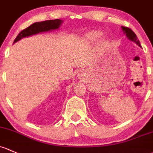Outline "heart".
<instances>
[{
    "instance_id": "b5f03b06",
    "label": "heart",
    "mask_w": 153,
    "mask_h": 153,
    "mask_svg": "<svg viewBox=\"0 0 153 153\" xmlns=\"http://www.w3.org/2000/svg\"><path fill=\"white\" fill-rule=\"evenodd\" d=\"M102 33H100V32H97V31H92V32H90L89 33H88L86 35V38L89 40H94V39L100 37L101 36Z\"/></svg>"
}]
</instances>
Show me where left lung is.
Wrapping results in <instances>:
<instances>
[{"label": "left lung", "instance_id": "left-lung-1", "mask_svg": "<svg viewBox=\"0 0 153 153\" xmlns=\"http://www.w3.org/2000/svg\"><path fill=\"white\" fill-rule=\"evenodd\" d=\"M122 28H123V30L124 31V33H126V36H128V38L130 40L136 43V44H137L139 47H141L140 42H139V40L138 39V37L136 36V33H135L134 32H133V30L131 29V28H128V27H124V26L122 27Z\"/></svg>", "mask_w": 153, "mask_h": 153}]
</instances>
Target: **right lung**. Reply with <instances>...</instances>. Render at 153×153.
I'll return each mask as SVG.
<instances>
[{"instance_id":"1","label":"right lung","mask_w":153,"mask_h":153,"mask_svg":"<svg viewBox=\"0 0 153 153\" xmlns=\"http://www.w3.org/2000/svg\"><path fill=\"white\" fill-rule=\"evenodd\" d=\"M62 22V20H59V19L34 22L32 25H30V26H28V28L21 30L19 33V34L17 36V37L15 38V39H14V43H15L16 42L21 39L22 38L31 36L33 34H36V33H40V32L48 31L50 30L57 29L60 26Z\"/></svg>"}]
</instances>
